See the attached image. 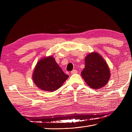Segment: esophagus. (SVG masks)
Listing matches in <instances>:
<instances>
[{
    "label": "esophagus",
    "mask_w": 132,
    "mask_h": 132,
    "mask_svg": "<svg viewBox=\"0 0 132 132\" xmlns=\"http://www.w3.org/2000/svg\"><path fill=\"white\" fill-rule=\"evenodd\" d=\"M77 70H73L71 71V74H77Z\"/></svg>",
    "instance_id": "esophagus-1"
}]
</instances>
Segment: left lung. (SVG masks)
Listing matches in <instances>:
<instances>
[{
  "label": "left lung",
  "instance_id": "8db88e82",
  "mask_svg": "<svg viewBox=\"0 0 132 132\" xmlns=\"http://www.w3.org/2000/svg\"><path fill=\"white\" fill-rule=\"evenodd\" d=\"M81 75L87 85L97 89L105 86L111 77L107 63L96 52L91 53L86 56L85 68Z\"/></svg>",
  "mask_w": 132,
  "mask_h": 132
}]
</instances>
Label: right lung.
Here are the masks:
<instances>
[{
  "label": "right lung",
  "instance_id": "1",
  "mask_svg": "<svg viewBox=\"0 0 132 132\" xmlns=\"http://www.w3.org/2000/svg\"><path fill=\"white\" fill-rule=\"evenodd\" d=\"M69 78L52 56L38 61L34 69L32 79L37 87L43 91L53 92L62 86Z\"/></svg>",
  "mask_w": 132,
  "mask_h": 132
}]
</instances>
